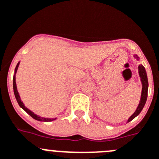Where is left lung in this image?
Listing matches in <instances>:
<instances>
[{"instance_id": "obj_1", "label": "left lung", "mask_w": 159, "mask_h": 159, "mask_svg": "<svg viewBox=\"0 0 159 159\" xmlns=\"http://www.w3.org/2000/svg\"><path fill=\"white\" fill-rule=\"evenodd\" d=\"M134 58H136V61H139V57L136 54L133 55ZM138 72H139V75L140 77V81L142 84V91H141V96H140V100H139V105H138L137 108H136V111L134 112L133 114L128 119L127 123L130 122L131 120H133L135 117L138 116L142 111L143 108L145 106V103L147 102V98H148V75H147V72L145 70V68L143 65H139L138 66Z\"/></svg>"}]
</instances>
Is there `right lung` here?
<instances>
[{
    "mask_svg": "<svg viewBox=\"0 0 159 159\" xmlns=\"http://www.w3.org/2000/svg\"><path fill=\"white\" fill-rule=\"evenodd\" d=\"M20 61L18 62V64L16 65V67L15 68V72H14V75H13V91H14V94H15V97H16V99L17 102H18L19 106L23 109L24 111L27 112L29 115H30L31 117L34 119L36 120H39V121H43V122H50V121H53V120H56V118H49V117H43V116H39V115H37L36 113H34V112H32L31 110H29L28 108H27L25 106V105L23 104V102H22L21 98H20V96L18 92V90H17V87H16V74L17 70H18L19 68V65H20Z\"/></svg>",
    "mask_w": 159,
    "mask_h": 159,
    "instance_id": "1",
    "label": "right lung"
}]
</instances>
